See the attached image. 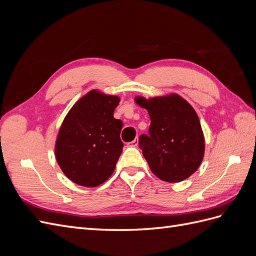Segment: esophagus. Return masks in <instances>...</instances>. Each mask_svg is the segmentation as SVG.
<instances>
[{
    "instance_id": "1",
    "label": "esophagus",
    "mask_w": 256,
    "mask_h": 256,
    "mask_svg": "<svg viewBox=\"0 0 256 256\" xmlns=\"http://www.w3.org/2000/svg\"><path fill=\"white\" fill-rule=\"evenodd\" d=\"M128 145L131 146V147H136L138 145V138H136V140H134L132 142H130Z\"/></svg>"
}]
</instances>
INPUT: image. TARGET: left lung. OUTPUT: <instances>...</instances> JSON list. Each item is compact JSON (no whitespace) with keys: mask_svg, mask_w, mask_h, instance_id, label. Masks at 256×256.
I'll use <instances>...</instances> for the list:
<instances>
[{"mask_svg":"<svg viewBox=\"0 0 256 256\" xmlns=\"http://www.w3.org/2000/svg\"><path fill=\"white\" fill-rule=\"evenodd\" d=\"M134 102L150 114V136L142 134L138 146L150 171L166 182L187 180L200 168L205 154V138L194 109L175 92L136 96Z\"/></svg>","mask_w":256,"mask_h":256,"instance_id":"left-lung-1","label":"left lung"}]
</instances>
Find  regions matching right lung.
<instances>
[{
	"label": "right lung",
	"instance_id": "add662e5",
	"mask_svg": "<svg viewBox=\"0 0 256 256\" xmlns=\"http://www.w3.org/2000/svg\"><path fill=\"white\" fill-rule=\"evenodd\" d=\"M120 102L118 96L92 90L65 116L54 154L62 171L74 184L94 188L113 174L124 146L122 124L113 116Z\"/></svg>",
	"mask_w": 256,
	"mask_h": 256
}]
</instances>
